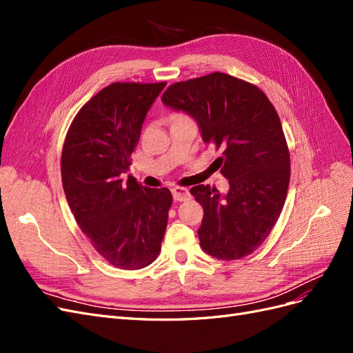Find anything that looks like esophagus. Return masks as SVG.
Returning <instances> with one entry per match:
<instances>
[{
  "mask_svg": "<svg viewBox=\"0 0 353 353\" xmlns=\"http://www.w3.org/2000/svg\"><path fill=\"white\" fill-rule=\"evenodd\" d=\"M172 196L175 201H184L190 199V191L183 187H174L172 188Z\"/></svg>",
  "mask_w": 353,
  "mask_h": 353,
  "instance_id": "esophagus-1",
  "label": "esophagus"
}]
</instances>
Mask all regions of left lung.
<instances>
[{"instance_id": "8db88e82", "label": "left lung", "mask_w": 353, "mask_h": 353, "mask_svg": "<svg viewBox=\"0 0 353 353\" xmlns=\"http://www.w3.org/2000/svg\"><path fill=\"white\" fill-rule=\"evenodd\" d=\"M162 101L197 122L203 141L221 148L223 196L215 187L190 193L203 206L201 249L222 261L253 253L279 221L290 183V154L279 113L254 85L215 72L172 83Z\"/></svg>"}]
</instances>
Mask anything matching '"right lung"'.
<instances>
[{
	"mask_svg": "<svg viewBox=\"0 0 353 353\" xmlns=\"http://www.w3.org/2000/svg\"><path fill=\"white\" fill-rule=\"evenodd\" d=\"M166 82H114L82 105L61 152L69 208L94 249L116 268L140 270L160 252L172 194L128 175L147 112Z\"/></svg>",
	"mask_w": 353,
	"mask_h": 353,
	"instance_id": "obj_1",
	"label": "right lung"
}]
</instances>
